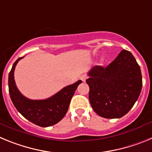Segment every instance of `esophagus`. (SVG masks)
I'll return each instance as SVG.
<instances>
[{
    "instance_id": "1",
    "label": "esophagus",
    "mask_w": 152,
    "mask_h": 152,
    "mask_svg": "<svg viewBox=\"0 0 152 152\" xmlns=\"http://www.w3.org/2000/svg\"><path fill=\"white\" fill-rule=\"evenodd\" d=\"M87 78H88V76H87V75H81V76H80V79L81 80H82L83 82H85V80H87Z\"/></svg>"
}]
</instances>
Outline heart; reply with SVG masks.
Segmentation results:
<instances>
[{
  "label": "heart",
  "instance_id": "obj_1",
  "mask_svg": "<svg viewBox=\"0 0 152 152\" xmlns=\"http://www.w3.org/2000/svg\"><path fill=\"white\" fill-rule=\"evenodd\" d=\"M102 61H103V59H102Z\"/></svg>",
  "mask_w": 152,
  "mask_h": 152
}]
</instances>
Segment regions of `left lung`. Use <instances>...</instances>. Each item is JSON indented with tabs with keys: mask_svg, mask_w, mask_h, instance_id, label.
<instances>
[{
	"mask_svg": "<svg viewBox=\"0 0 152 152\" xmlns=\"http://www.w3.org/2000/svg\"><path fill=\"white\" fill-rule=\"evenodd\" d=\"M89 100L101 117L121 118L133 107L142 88L140 66L127 50L103 68L94 66L88 72Z\"/></svg>",
	"mask_w": 152,
	"mask_h": 152,
	"instance_id": "left-lung-1",
	"label": "left lung"
}]
</instances>
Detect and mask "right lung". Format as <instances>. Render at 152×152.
Here are the masks:
<instances>
[{
  "mask_svg": "<svg viewBox=\"0 0 152 152\" xmlns=\"http://www.w3.org/2000/svg\"><path fill=\"white\" fill-rule=\"evenodd\" d=\"M23 57L19 58L13 63L8 77L9 94L18 112L31 123L41 127L53 126L65 116L70 102L77 86L81 80L68 85L57 94L45 100H30L19 91L14 80V70L18 61Z\"/></svg>",
  "mask_w": 152,
  "mask_h": 152,
  "instance_id": "right-lung-1",
  "label": "right lung"
}]
</instances>
